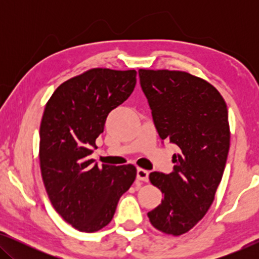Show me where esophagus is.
Masks as SVG:
<instances>
[{
    "label": "esophagus",
    "mask_w": 259,
    "mask_h": 259,
    "mask_svg": "<svg viewBox=\"0 0 259 259\" xmlns=\"http://www.w3.org/2000/svg\"><path fill=\"white\" fill-rule=\"evenodd\" d=\"M137 179L140 180V182H148V171L144 168H138L137 169Z\"/></svg>",
    "instance_id": "obj_1"
}]
</instances>
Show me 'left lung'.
I'll return each mask as SVG.
<instances>
[{
  "label": "left lung",
  "mask_w": 259,
  "mask_h": 259,
  "mask_svg": "<svg viewBox=\"0 0 259 259\" xmlns=\"http://www.w3.org/2000/svg\"><path fill=\"white\" fill-rule=\"evenodd\" d=\"M139 77L159 137L180 150L173 172L150 175L164 198L147 215L159 231L180 236L213 203L230 148L228 107L211 83L186 72L139 69Z\"/></svg>",
  "instance_id": "8db88e82"
}]
</instances>
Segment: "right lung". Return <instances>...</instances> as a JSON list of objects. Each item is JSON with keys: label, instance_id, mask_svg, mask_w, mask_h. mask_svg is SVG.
<instances>
[{"label": "right lung", "instance_id": "1", "mask_svg": "<svg viewBox=\"0 0 259 259\" xmlns=\"http://www.w3.org/2000/svg\"><path fill=\"white\" fill-rule=\"evenodd\" d=\"M137 72L94 68L60 84L40 126V167L51 203L82 232L105 228L137 177L133 165L99 167L90 155L108 113L136 87Z\"/></svg>", "mask_w": 259, "mask_h": 259}]
</instances>
